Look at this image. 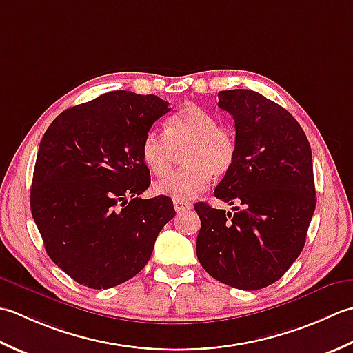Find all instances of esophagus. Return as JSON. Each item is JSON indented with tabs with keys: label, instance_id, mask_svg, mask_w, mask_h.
I'll use <instances>...</instances> for the list:
<instances>
[{
	"label": "esophagus",
	"instance_id": "34e87169",
	"mask_svg": "<svg viewBox=\"0 0 353 353\" xmlns=\"http://www.w3.org/2000/svg\"><path fill=\"white\" fill-rule=\"evenodd\" d=\"M174 207H175V212H184V210H190L192 208V203H189V201H178L175 199L174 201Z\"/></svg>",
	"mask_w": 353,
	"mask_h": 353
}]
</instances>
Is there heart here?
Segmentation results:
<instances>
[{
	"instance_id": "obj_1",
	"label": "heart",
	"mask_w": 353,
	"mask_h": 353,
	"mask_svg": "<svg viewBox=\"0 0 353 353\" xmlns=\"http://www.w3.org/2000/svg\"><path fill=\"white\" fill-rule=\"evenodd\" d=\"M183 164L168 178L155 184L158 195L178 201L196 198L210 184L212 176H224L236 158V135L228 126L198 105H187L170 117L166 135L149 131L141 141L140 154L145 166L157 176H164L174 166L176 152Z\"/></svg>"
}]
</instances>
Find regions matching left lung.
<instances>
[{
  "label": "left lung",
  "mask_w": 353,
  "mask_h": 353,
  "mask_svg": "<svg viewBox=\"0 0 353 353\" xmlns=\"http://www.w3.org/2000/svg\"><path fill=\"white\" fill-rule=\"evenodd\" d=\"M236 128V158L214 196L234 213L196 203V256L213 279L243 291L277 282L305 247L315 210L312 152L285 108L251 90L219 91Z\"/></svg>",
  "instance_id": "left-lung-1"
}]
</instances>
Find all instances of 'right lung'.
<instances>
[{"label":"right lung","instance_id":"obj_1","mask_svg":"<svg viewBox=\"0 0 353 353\" xmlns=\"http://www.w3.org/2000/svg\"><path fill=\"white\" fill-rule=\"evenodd\" d=\"M169 111L154 94L112 91L68 108L42 137L32 216L50 259L77 283L108 290L139 274L175 216L170 198H139L150 184L141 141Z\"/></svg>","mask_w":353,"mask_h":353}]
</instances>
